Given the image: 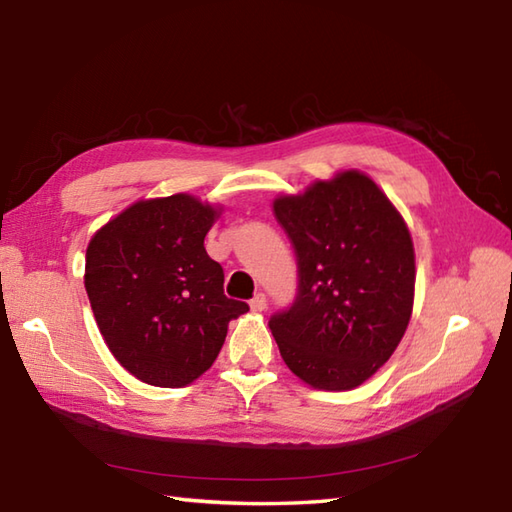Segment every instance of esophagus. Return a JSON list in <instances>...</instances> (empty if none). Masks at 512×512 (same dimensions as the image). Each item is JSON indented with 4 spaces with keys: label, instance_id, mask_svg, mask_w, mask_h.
Listing matches in <instances>:
<instances>
[{
    "label": "esophagus",
    "instance_id": "1",
    "mask_svg": "<svg viewBox=\"0 0 512 512\" xmlns=\"http://www.w3.org/2000/svg\"><path fill=\"white\" fill-rule=\"evenodd\" d=\"M266 308H268L266 295H262V292H257V295L250 299V310H253V312H264Z\"/></svg>",
    "mask_w": 512,
    "mask_h": 512
}]
</instances>
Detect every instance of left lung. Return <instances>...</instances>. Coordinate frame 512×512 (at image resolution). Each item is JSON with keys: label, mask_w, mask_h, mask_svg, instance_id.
<instances>
[{"label": "left lung", "mask_w": 512, "mask_h": 512, "mask_svg": "<svg viewBox=\"0 0 512 512\" xmlns=\"http://www.w3.org/2000/svg\"><path fill=\"white\" fill-rule=\"evenodd\" d=\"M273 209L299 264L295 303L268 321L281 358L314 389L363 385L411 319L416 253L405 220L356 169L279 195Z\"/></svg>", "instance_id": "1"}]
</instances>
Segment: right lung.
<instances>
[{
    "label": "right lung",
    "mask_w": 512,
    "mask_h": 512,
    "mask_svg": "<svg viewBox=\"0 0 512 512\" xmlns=\"http://www.w3.org/2000/svg\"><path fill=\"white\" fill-rule=\"evenodd\" d=\"M222 206L189 193L138 200L85 250V290L114 358L154 387H187L220 354L228 323L248 312L224 295L204 237Z\"/></svg>",
    "instance_id": "right-lung-1"
}]
</instances>
